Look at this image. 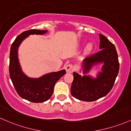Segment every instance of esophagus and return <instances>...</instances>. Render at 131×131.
<instances>
[{
    "label": "esophagus",
    "mask_w": 131,
    "mask_h": 131,
    "mask_svg": "<svg viewBox=\"0 0 131 131\" xmlns=\"http://www.w3.org/2000/svg\"><path fill=\"white\" fill-rule=\"evenodd\" d=\"M73 69V65L71 64H68L65 66V70L67 72H71Z\"/></svg>",
    "instance_id": "34e87169"
}]
</instances>
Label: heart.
I'll return each mask as SVG.
<instances>
[{"instance_id": "heart-1", "label": "heart", "mask_w": 131, "mask_h": 131, "mask_svg": "<svg viewBox=\"0 0 131 131\" xmlns=\"http://www.w3.org/2000/svg\"><path fill=\"white\" fill-rule=\"evenodd\" d=\"M92 48H93V45H92L91 43H90V44H88L86 46V50L87 51H91Z\"/></svg>"}]
</instances>
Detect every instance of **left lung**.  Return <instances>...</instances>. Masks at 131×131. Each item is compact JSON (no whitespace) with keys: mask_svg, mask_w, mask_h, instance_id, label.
<instances>
[{"mask_svg":"<svg viewBox=\"0 0 131 131\" xmlns=\"http://www.w3.org/2000/svg\"><path fill=\"white\" fill-rule=\"evenodd\" d=\"M100 38L101 50L84 59V73L89 71L93 64L104 63L102 72L96 79L88 76L81 77L78 73H73L71 93L79 100L94 101L106 96L113 88L118 74L119 63L114 45L101 34Z\"/></svg>","mask_w":131,"mask_h":131,"instance_id":"left-lung-1","label":"left lung"}]
</instances>
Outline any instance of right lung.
Listing matches in <instances>:
<instances>
[{"mask_svg": "<svg viewBox=\"0 0 131 131\" xmlns=\"http://www.w3.org/2000/svg\"><path fill=\"white\" fill-rule=\"evenodd\" d=\"M47 31L37 29L24 31L12 43L10 51L9 74L13 85L21 97L32 103H43L49 100L53 93L55 83L66 73L63 70L47 74L38 79H31L21 72L17 57L19 45L29 35H42Z\"/></svg>", "mask_w": 131, "mask_h": 131, "instance_id": "add662e5", "label": "right lung"}]
</instances>
